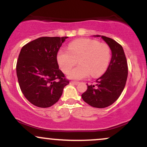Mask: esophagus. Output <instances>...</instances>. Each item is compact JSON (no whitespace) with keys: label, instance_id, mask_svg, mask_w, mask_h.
Listing matches in <instances>:
<instances>
[{"label":"esophagus","instance_id":"1","mask_svg":"<svg viewBox=\"0 0 147 147\" xmlns=\"http://www.w3.org/2000/svg\"><path fill=\"white\" fill-rule=\"evenodd\" d=\"M70 84H75V85H77L78 84H79V82H76V81H71V82H70Z\"/></svg>","mask_w":147,"mask_h":147}]
</instances>
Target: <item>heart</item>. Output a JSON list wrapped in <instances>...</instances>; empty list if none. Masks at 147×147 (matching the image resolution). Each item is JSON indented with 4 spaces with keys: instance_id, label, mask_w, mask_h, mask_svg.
Wrapping results in <instances>:
<instances>
[{
    "instance_id": "b5f03b06",
    "label": "heart",
    "mask_w": 147,
    "mask_h": 147,
    "mask_svg": "<svg viewBox=\"0 0 147 147\" xmlns=\"http://www.w3.org/2000/svg\"><path fill=\"white\" fill-rule=\"evenodd\" d=\"M110 51L104 43L90 39H80L70 43L68 50H60L57 54V62L65 73L76 64L80 65L69 71L68 78L81 80L89 76L97 77L106 71L109 64Z\"/></svg>"
}]
</instances>
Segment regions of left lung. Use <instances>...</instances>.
<instances>
[{
	"label": "left lung",
	"instance_id": "left-lung-1",
	"mask_svg": "<svg viewBox=\"0 0 147 147\" xmlns=\"http://www.w3.org/2000/svg\"><path fill=\"white\" fill-rule=\"evenodd\" d=\"M111 50L112 57L106 71L96 80L95 85H88L87 90L82 98L88 105L97 108H104L115 102L121 95L127 78V63L123 48L111 38L101 35Z\"/></svg>",
	"mask_w": 147,
	"mask_h": 147
}]
</instances>
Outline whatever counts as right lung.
<instances>
[{
	"label": "right lung",
	"mask_w": 147,
	"mask_h": 147,
	"mask_svg": "<svg viewBox=\"0 0 147 147\" xmlns=\"http://www.w3.org/2000/svg\"><path fill=\"white\" fill-rule=\"evenodd\" d=\"M67 37H39L21 49L16 65L18 83L23 95L34 106H52L69 83L59 69L57 59Z\"/></svg>",
	"instance_id": "obj_1"
}]
</instances>
